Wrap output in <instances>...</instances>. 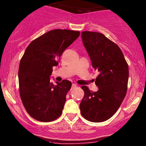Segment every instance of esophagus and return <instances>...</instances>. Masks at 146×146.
Segmentation results:
<instances>
[{
    "instance_id": "esophagus-1",
    "label": "esophagus",
    "mask_w": 146,
    "mask_h": 146,
    "mask_svg": "<svg viewBox=\"0 0 146 146\" xmlns=\"http://www.w3.org/2000/svg\"><path fill=\"white\" fill-rule=\"evenodd\" d=\"M76 87H77V85L75 84H72V86H71V89H73V88H76Z\"/></svg>"
}]
</instances>
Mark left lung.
Wrapping results in <instances>:
<instances>
[{
  "label": "left lung",
  "mask_w": 146,
  "mask_h": 146,
  "mask_svg": "<svg viewBox=\"0 0 146 146\" xmlns=\"http://www.w3.org/2000/svg\"><path fill=\"white\" fill-rule=\"evenodd\" d=\"M82 39L92 66L100 74L95 79L97 92L82 86L84 96L80 104L84 119L92 122L108 120L117 112L127 92L128 66L121 50L104 35L82 31Z\"/></svg>",
  "instance_id": "1"
}]
</instances>
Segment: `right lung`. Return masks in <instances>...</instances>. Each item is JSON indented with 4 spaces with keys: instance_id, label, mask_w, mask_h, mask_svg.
I'll list each match as a JSON object with an SVG mask.
<instances>
[{
    "instance_id": "right-lung-1",
    "label": "right lung",
    "mask_w": 146,
    "mask_h": 146,
    "mask_svg": "<svg viewBox=\"0 0 146 146\" xmlns=\"http://www.w3.org/2000/svg\"><path fill=\"white\" fill-rule=\"evenodd\" d=\"M80 36L68 29H54L30 43L20 62V95L29 115L40 121L48 122L61 115L71 82L64 80L54 85L50 81L53 66Z\"/></svg>"
}]
</instances>
